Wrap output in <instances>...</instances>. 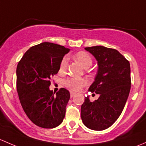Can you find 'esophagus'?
<instances>
[{
    "instance_id": "34e87169",
    "label": "esophagus",
    "mask_w": 146,
    "mask_h": 146,
    "mask_svg": "<svg viewBox=\"0 0 146 146\" xmlns=\"http://www.w3.org/2000/svg\"><path fill=\"white\" fill-rule=\"evenodd\" d=\"M75 95V93L74 92H72V91H70V97L71 98H73L74 96Z\"/></svg>"
}]
</instances>
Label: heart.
<instances>
[{"instance_id":"obj_1","label":"heart","mask_w":146,"mask_h":146,"mask_svg":"<svg viewBox=\"0 0 146 146\" xmlns=\"http://www.w3.org/2000/svg\"><path fill=\"white\" fill-rule=\"evenodd\" d=\"M74 58L85 69L88 68L92 64V58L90 56L89 54L87 53L86 52H84V51L76 52L74 56ZM67 64H68L67 58H64L61 61L60 64V72H64L67 68ZM64 84L65 86L70 88L71 90L79 91L84 86L86 85L87 80L86 79H84V78L70 77L64 81Z\"/></svg>"}]
</instances>
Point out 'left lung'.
I'll use <instances>...</instances> for the list:
<instances>
[{
  "instance_id": "1",
  "label": "left lung",
  "mask_w": 146,
  "mask_h": 146,
  "mask_svg": "<svg viewBox=\"0 0 146 146\" xmlns=\"http://www.w3.org/2000/svg\"><path fill=\"white\" fill-rule=\"evenodd\" d=\"M85 50L97 60L98 72L88 91L99 98L91 102L85 97L81 117L87 128L103 131L116 121L125 106L131 88L130 64L115 49L96 46Z\"/></svg>"
}]
</instances>
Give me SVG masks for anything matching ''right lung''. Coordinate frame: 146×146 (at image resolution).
Masks as SVG:
<instances>
[{"instance_id": "add662e5", "label": "right lung", "mask_w": 146, "mask_h": 146, "mask_svg": "<svg viewBox=\"0 0 146 146\" xmlns=\"http://www.w3.org/2000/svg\"><path fill=\"white\" fill-rule=\"evenodd\" d=\"M70 49L43 42L27 51L17 67V90L20 103L34 124L45 129L59 126L65 116L70 92L61 88L55 94L49 88L50 79Z\"/></svg>"}]
</instances>
